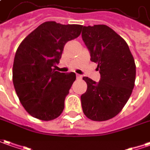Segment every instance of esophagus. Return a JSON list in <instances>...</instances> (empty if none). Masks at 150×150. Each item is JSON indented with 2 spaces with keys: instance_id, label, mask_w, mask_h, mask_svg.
<instances>
[{
  "instance_id": "esophagus-1",
  "label": "esophagus",
  "mask_w": 150,
  "mask_h": 150,
  "mask_svg": "<svg viewBox=\"0 0 150 150\" xmlns=\"http://www.w3.org/2000/svg\"><path fill=\"white\" fill-rule=\"evenodd\" d=\"M76 77H77V79H82V76H81V75H76Z\"/></svg>"
}]
</instances>
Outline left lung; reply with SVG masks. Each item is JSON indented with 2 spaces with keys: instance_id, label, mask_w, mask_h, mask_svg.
<instances>
[{
  "instance_id": "8db88e82",
  "label": "left lung",
  "mask_w": 150,
  "mask_h": 150,
  "mask_svg": "<svg viewBox=\"0 0 150 150\" xmlns=\"http://www.w3.org/2000/svg\"><path fill=\"white\" fill-rule=\"evenodd\" d=\"M82 38L90 52L91 62L98 64L101 78L88 77L86 92L81 95L84 115L96 122L117 115L131 97L135 80L134 57L126 42L104 24L82 27Z\"/></svg>"
}]
</instances>
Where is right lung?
Wrapping results in <instances>:
<instances>
[{
    "instance_id": "obj_1",
    "label": "right lung",
    "mask_w": 150,
    "mask_h": 150,
    "mask_svg": "<svg viewBox=\"0 0 150 150\" xmlns=\"http://www.w3.org/2000/svg\"><path fill=\"white\" fill-rule=\"evenodd\" d=\"M82 27L47 21L19 44L13 65V83L22 106L33 117L52 121L63 112L76 75L56 71L54 67L64 46L79 36Z\"/></svg>"
}]
</instances>
